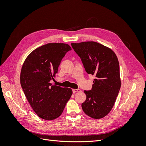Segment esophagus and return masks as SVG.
<instances>
[{
    "mask_svg": "<svg viewBox=\"0 0 146 146\" xmlns=\"http://www.w3.org/2000/svg\"><path fill=\"white\" fill-rule=\"evenodd\" d=\"M81 90L80 89H73L72 90V92H74V93H76V92H80Z\"/></svg>",
    "mask_w": 146,
    "mask_h": 146,
    "instance_id": "34e87169",
    "label": "esophagus"
}]
</instances>
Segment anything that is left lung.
Segmentation results:
<instances>
[{"label": "left lung", "mask_w": 146, "mask_h": 146, "mask_svg": "<svg viewBox=\"0 0 146 146\" xmlns=\"http://www.w3.org/2000/svg\"><path fill=\"white\" fill-rule=\"evenodd\" d=\"M88 74L94 76L91 90L85 91L86 99L83 111L94 119H100L111 111L121 88L119 64L114 52L94 41L71 43Z\"/></svg>", "instance_id": "left-lung-1"}]
</instances>
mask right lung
<instances>
[{"label":"right lung","instance_id":"obj_1","mask_svg":"<svg viewBox=\"0 0 146 146\" xmlns=\"http://www.w3.org/2000/svg\"><path fill=\"white\" fill-rule=\"evenodd\" d=\"M69 50L67 44L48 43L31 52L22 67L20 80L25 96L34 111L45 120L59 117L72 94L70 88L50 83Z\"/></svg>","mask_w":146,"mask_h":146}]
</instances>
